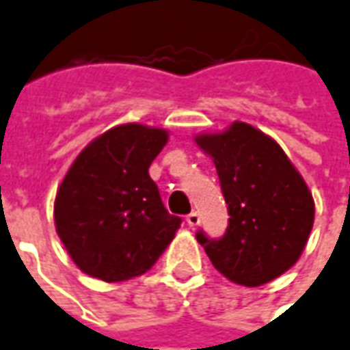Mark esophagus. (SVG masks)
Listing matches in <instances>:
<instances>
[{
    "label": "esophagus",
    "mask_w": 350,
    "mask_h": 350,
    "mask_svg": "<svg viewBox=\"0 0 350 350\" xmlns=\"http://www.w3.org/2000/svg\"><path fill=\"white\" fill-rule=\"evenodd\" d=\"M185 221H187V226L189 227H197L200 224V216L199 212H191V214H187L185 217Z\"/></svg>",
    "instance_id": "obj_1"
}]
</instances>
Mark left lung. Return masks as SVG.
Masks as SVG:
<instances>
[{"instance_id": "8db88e82", "label": "left lung", "mask_w": 350, "mask_h": 350, "mask_svg": "<svg viewBox=\"0 0 350 350\" xmlns=\"http://www.w3.org/2000/svg\"><path fill=\"white\" fill-rule=\"evenodd\" d=\"M195 142L212 157L229 210L221 239L199 231L212 265L231 282L267 284L295 265L314 221V200L282 148L248 123Z\"/></svg>"}]
</instances>
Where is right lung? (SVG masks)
I'll use <instances>...</instances> for the list:
<instances>
[{"label": "right lung", "mask_w": 350, "mask_h": 350, "mask_svg": "<svg viewBox=\"0 0 350 350\" xmlns=\"http://www.w3.org/2000/svg\"><path fill=\"white\" fill-rule=\"evenodd\" d=\"M165 129H109L75 157L55 199L56 233L89 277L123 282L150 271L182 219L161 200L150 165L167 146Z\"/></svg>", "instance_id": "obj_1"}]
</instances>
